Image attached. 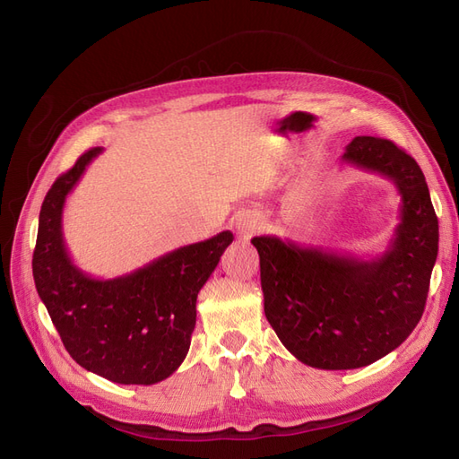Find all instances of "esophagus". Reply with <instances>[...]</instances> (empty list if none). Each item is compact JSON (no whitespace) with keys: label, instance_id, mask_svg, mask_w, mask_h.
I'll list each match as a JSON object with an SVG mask.
<instances>
[{"label":"esophagus","instance_id":"1","mask_svg":"<svg viewBox=\"0 0 459 459\" xmlns=\"http://www.w3.org/2000/svg\"><path fill=\"white\" fill-rule=\"evenodd\" d=\"M235 230H238L239 238L248 239L253 233H256L260 230V218L255 214H239L235 218Z\"/></svg>","mask_w":459,"mask_h":459}]
</instances>
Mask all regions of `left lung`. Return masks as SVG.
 Masks as SVG:
<instances>
[{
  "label": "left lung",
  "instance_id": "left-lung-1",
  "mask_svg": "<svg viewBox=\"0 0 459 459\" xmlns=\"http://www.w3.org/2000/svg\"><path fill=\"white\" fill-rule=\"evenodd\" d=\"M342 162L385 176L400 195L386 251L369 260L300 247L275 235L260 256L264 314L285 349L317 369L364 368L393 352L420 324L438 255V220L425 176L406 151L358 135Z\"/></svg>",
  "mask_w": 459,
  "mask_h": 459
}]
</instances>
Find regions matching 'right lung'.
Returning <instances> with one entry per match:
<instances>
[{
  "mask_svg": "<svg viewBox=\"0 0 459 459\" xmlns=\"http://www.w3.org/2000/svg\"><path fill=\"white\" fill-rule=\"evenodd\" d=\"M93 147L55 179L39 211L32 273L68 354L120 385H155L182 366L197 319V295L233 241L231 231L179 247L130 273L97 280L66 251L63 208Z\"/></svg>",
  "mask_w": 459,
  "mask_h": 459,
  "instance_id": "1",
  "label": "right lung"
}]
</instances>
